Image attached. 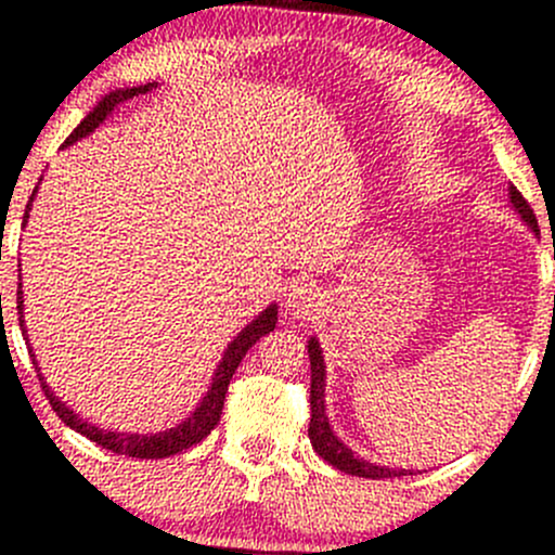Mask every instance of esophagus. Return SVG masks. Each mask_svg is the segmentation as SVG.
I'll return each mask as SVG.
<instances>
[{"instance_id": "34e87169", "label": "esophagus", "mask_w": 555, "mask_h": 555, "mask_svg": "<svg viewBox=\"0 0 555 555\" xmlns=\"http://www.w3.org/2000/svg\"><path fill=\"white\" fill-rule=\"evenodd\" d=\"M320 294L314 285H299L288 294V301H285V312L294 314L296 320H309L312 314H318L320 309Z\"/></svg>"}]
</instances>
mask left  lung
<instances>
[{
    "label": "left lung",
    "mask_w": 555,
    "mask_h": 555,
    "mask_svg": "<svg viewBox=\"0 0 555 555\" xmlns=\"http://www.w3.org/2000/svg\"><path fill=\"white\" fill-rule=\"evenodd\" d=\"M511 204L518 214H521L524 222L529 224L534 232H538V217H534L532 206L527 204L521 193L511 184L508 190ZM309 371H312V386H309V408H312V415H309V439H312L314 452H318L323 461L331 463L333 468L344 470V474L362 476V479H395V476H408L413 470L404 468H386V466H373V463H365L362 457H357L354 452L349 450L347 444L338 442L336 434L327 426L325 415V365H323V351H320V344L309 341Z\"/></svg>",
    "instance_id": "left-lung-1"
}]
</instances>
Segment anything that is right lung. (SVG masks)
I'll return each mask as SVG.
<instances>
[{
    "instance_id": "add662e5",
    "label": "right lung",
    "mask_w": 555,
    "mask_h": 555,
    "mask_svg": "<svg viewBox=\"0 0 555 555\" xmlns=\"http://www.w3.org/2000/svg\"><path fill=\"white\" fill-rule=\"evenodd\" d=\"M153 87H156V85H145V87H134V89H116V92L105 94V98L100 100L98 108L89 113L85 121H81L79 127L70 132L68 140H65V145H70V142L81 140V137H87L89 132H92V129H98L100 124L105 121V116H108V113L116 108L118 103H127V100L137 98V94L151 92ZM34 193H37V190H34ZM28 206H31V201H28ZM28 206H26V214H23V222L28 219ZM17 314H21V331H23V336H26V327H23V291H21V283H17ZM275 323H278V307H270V309H264V312H261L259 318H256L254 323L246 327V331L237 333V338L230 344L228 351H224L222 362H219L211 389H208V395L204 397V402H201V408L195 410V413L190 415L188 421L180 423L177 428L153 434V437H147V434H142V437H140V434L103 431V428H98V426H92V423L81 421L79 415H76L70 408H65L61 399L52 395L50 386L44 384L41 373H39V384H41V391H44V397L50 399L52 410H55L57 418H61L65 426H70L74 431L85 434L87 439L98 442L100 447H103V450L118 452V455H127V457H145V461H158V457H169V455H177V452H184L188 447L198 444L201 439H206L208 434H211V428L219 423V415H222L224 395H228L232 373L237 371V365H241V360L246 357V351L251 349L261 336H267L270 331H275ZM28 354H31V351H28ZM34 365H37V360H34Z\"/></svg>"
}]
</instances>
